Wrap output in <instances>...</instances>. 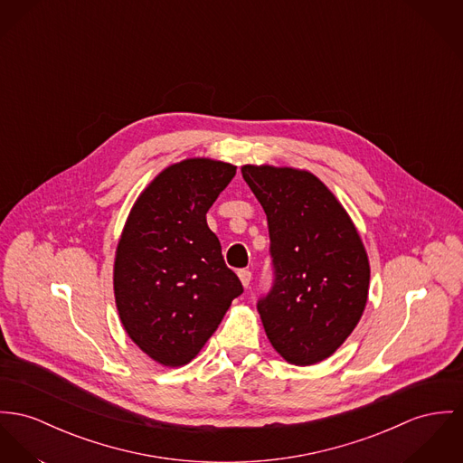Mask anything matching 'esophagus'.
<instances>
[{
	"mask_svg": "<svg viewBox=\"0 0 463 463\" xmlns=\"http://www.w3.org/2000/svg\"><path fill=\"white\" fill-rule=\"evenodd\" d=\"M238 277H240V280H241V285H243V287H249L250 280H251V273H250L249 269H241V271H238Z\"/></svg>",
	"mask_w": 463,
	"mask_h": 463,
	"instance_id": "1",
	"label": "esophagus"
}]
</instances>
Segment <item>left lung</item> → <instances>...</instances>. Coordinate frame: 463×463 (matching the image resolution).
Segmentation results:
<instances>
[{"label":"left lung","instance_id":"8db88e82","mask_svg":"<svg viewBox=\"0 0 463 463\" xmlns=\"http://www.w3.org/2000/svg\"><path fill=\"white\" fill-rule=\"evenodd\" d=\"M268 216L275 287L257 310L287 363L310 366L335 354L361 319L370 262L353 218L305 169L241 167Z\"/></svg>","mask_w":463,"mask_h":463}]
</instances>
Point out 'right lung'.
<instances>
[{
  "label": "right lung",
  "mask_w": 463,
  "mask_h": 463,
  "mask_svg": "<svg viewBox=\"0 0 463 463\" xmlns=\"http://www.w3.org/2000/svg\"><path fill=\"white\" fill-rule=\"evenodd\" d=\"M234 175L236 165L204 156L171 164L123 225L112 269L116 308L130 340L162 366L197 356L243 292L206 222Z\"/></svg>",
  "instance_id": "right-lung-1"
}]
</instances>
